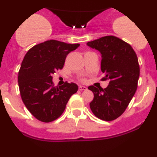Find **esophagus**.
Instances as JSON below:
<instances>
[{"label": "esophagus", "mask_w": 157, "mask_h": 157, "mask_svg": "<svg viewBox=\"0 0 157 157\" xmlns=\"http://www.w3.org/2000/svg\"><path fill=\"white\" fill-rule=\"evenodd\" d=\"M79 89L81 90V91H82V90L86 91V90H87V88H86V86H79Z\"/></svg>", "instance_id": "obj_1"}]
</instances>
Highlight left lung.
<instances>
[{
	"label": "left lung",
	"instance_id": "obj_1",
	"mask_svg": "<svg viewBox=\"0 0 157 157\" xmlns=\"http://www.w3.org/2000/svg\"><path fill=\"white\" fill-rule=\"evenodd\" d=\"M101 54L102 80H108L105 89L89 86L94 93L90 108L97 118L111 121L125 111L134 97L140 77V66L134 50L122 40L105 36L87 43Z\"/></svg>",
	"mask_w": 157,
	"mask_h": 157
}]
</instances>
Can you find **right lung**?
<instances>
[{"mask_svg": "<svg viewBox=\"0 0 157 157\" xmlns=\"http://www.w3.org/2000/svg\"><path fill=\"white\" fill-rule=\"evenodd\" d=\"M79 46L50 40L33 46L25 55L17 77L20 93L26 109L40 121L58 118L78 90L74 82L55 87L52 75L63 68L68 54Z\"/></svg>", "mask_w": 157, "mask_h": 157, "instance_id": "1", "label": "right lung"}]
</instances>
